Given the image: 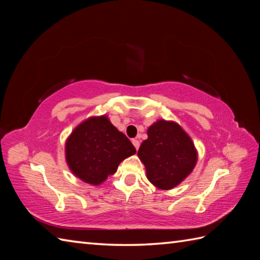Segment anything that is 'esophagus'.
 <instances>
[{"label": "esophagus", "mask_w": 260, "mask_h": 260, "mask_svg": "<svg viewBox=\"0 0 260 260\" xmlns=\"http://www.w3.org/2000/svg\"><path fill=\"white\" fill-rule=\"evenodd\" d=\"M132 143H133V145L135 146L136 150H139V147H140V142L137 141V140H133V141H132Z\"/></svg>", "instance_id": "obj_1"}]
</instances>
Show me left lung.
<instances>
[{
	"instance_id": "8db88e82",
	"label": "left lung",
	"mask_w": 260,
	"mask_h": 260,
	"mask_svg": "<svg viewBox=\"0 0 260 260\" xmlns=\"http://www.w3.org/2000/svg\"><path fill=\"white\" fill-rule=\"evenodd\" d=\"M137 155L146 168L147 179L158 189L169 190L189 175L197 162L191 139L173 121L158 120L147 131Z\"/></svg>"
}]
</instances>
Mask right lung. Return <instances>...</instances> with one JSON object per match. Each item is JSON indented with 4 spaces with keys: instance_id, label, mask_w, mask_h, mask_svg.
<instances>
[{
    "instance_id": "add662e5",
    "label": "right lung",
    "mask_w": 260,
    "mask_h": 260,
    "mask_svg": "<svg viewBox=\"0 0 260 260\" xmlns=\"http://www.w3.org/2000/svg\"><path fill=\"white\" fill-rule=\"evenodd\" d=\"M135 153L131 141L105 116L85 120L76 127L66 143V158L70 170L93 185L114 174L118 164Z\"/></svg>"
}]
</instances>
